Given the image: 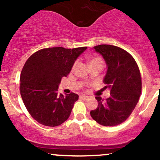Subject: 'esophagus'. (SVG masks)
<instances>
[{
	"label": "esophagus",
	"instance_id": "obj_1",
	"mask_svg": "<svg viewBox=\"0 0 160 160\" xmlns=\"http://www.w3.org/2000/svg\"><path fill=\"white\" fill-rule=\"evenodd\" d=\"M88 97V96H85V95H80V98H81V99H87Z\"/></svg>",
	"mask_w": 160,
	"mask_h": 160
}]
</instances>
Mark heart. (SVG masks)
Wrapping results in <instances>:
<instances>
[{
  "instance_id": "obj_1",
  "label": "heart",
  "mask_w": 160,
  "mask_h": 160,
  "mask_svg": "<svg viewBox=\"0 0 160 160\" xmlns=\"http://www.w3.org/2000/svg\"><path fill=\"white\" fill-rule=\"evenodd\" d=\"M76 63H77V62H74L73 65H72V69L75 67ZM89 63H90V65H91V64H94V63H102L103 64V60L100 57H93L90 59Z\"/></svg>"
}]
</instances>
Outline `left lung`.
Listing matches in <instances>:
<instances>
[{"label": "left lung", "instance_id": "obj_1", "mask_svg": "<svg viewBox=\"0 0 160 160\" xmlns=\"http://www.w3.org/2000/svg\"><path fill=\"white\" fill-rule=\"evenodd\" d=\"M93 49L102 55L108 66L104 89L108 88L111 93L106 100L96 97L98 106L90 115L100 125L115 126L129 117L138 103L141 73L135 59L125 49L111 45H99Z\"/></svg>", "mask_w": 160, "mask_h": 160}]
</instances>
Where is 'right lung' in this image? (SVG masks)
<instances>
[{"label": "right lung", "mask_w": 160, "mask_h": 160, "mask_svg": "<svg viewBox=\"0 0 160 160\" xmlns=\"http://www.w3.org/2000/svg\"><path fill=\"white\" fill-rule=\"evenodd\" d=\"M86 49L46 48L35 52L25 62L20 77L21 96L31 116L41 125L56 127L70 117L79 96L59 94L58 87Z\"/></svg>", "instance_id": "obj_1"}]
</instances>
